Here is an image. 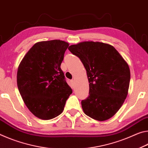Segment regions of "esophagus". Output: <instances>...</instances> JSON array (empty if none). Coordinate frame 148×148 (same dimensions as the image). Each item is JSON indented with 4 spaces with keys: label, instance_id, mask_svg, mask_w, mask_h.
I'll return each mask as SVG.
<instances>
[{
    "label": "esophagus",
    "instance_id": "34e87169",
    "mask_svg": "<svg viewBox=\"0 0 148 148\" xmlns=\"http://www.w3.org/2000/svg\"><path fill=\"white\" fill-rule=\"evenodd\" d=\"M71 84H73V85L74 86V84H75V80H71Z\"/></svg>",
    "mask_w": 148,
    "mask_h": 148
}]
</instances>
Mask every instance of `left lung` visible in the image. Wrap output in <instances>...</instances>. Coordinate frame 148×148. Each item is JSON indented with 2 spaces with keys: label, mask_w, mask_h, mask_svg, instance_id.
Returning a JSON list of instances; mask_svg holds the SVG:
<instances>
[{
  "label": "left lung",
  "mask_w": 148,
  "mask_h": 148,
  "mask_svg": "<svg viewBox=\"0 0 148 148\" xmlns=\"http://www.w3.org/2000/svg\"><path fill=\"white\" fill-rule=\"evenodd\" d=\"M68 49L85 67L89 96L81 101L84 113L103 121L112 117L124 103L129 90V65L115 48L100 42L85 41Z\"/></svg>",
  "instance_id": "8db88e82"
}]
</instances>
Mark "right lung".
Returning <instances> with one entry per match:
<instances>
[{
    "label": "right lung",
    "mask_w": 148,
    "mask_h": 148,
    "mask_svg": "<svg viewBox=\"0 0 148 148\" xmlns=\"http://www.w3.org/2000/svg\"><path fill=\"white\" fill-rule=\"evenodd\" d=\"M68 47L69 43L60 40L37 42L18 67L19 93L29 110L41 119L61 114L72 93L60 67Z\"/></svg>",
    "instance_id": "add662e5"
}]
</instances>
